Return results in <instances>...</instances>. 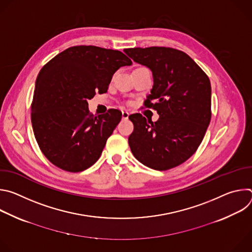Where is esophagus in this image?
Returning <instances> with one entry per match:
<instances>
[{"instance_id":"obj_1","label":"esophagus","mask_w":252,"mask_h":252,"mask_svg":"<svg viewBox=\"0 0 252 252\" xmlns=\"http://www.w3.org/2000/svg\"><path fill=\"white\" fill-rule=\"evenodd\" d=\"M128 116H129V114H128L127 112H123V113H122V117H123L124 120H127V119H128Z\"/></svg>"}]
</instances>
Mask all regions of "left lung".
Masks as SVG:
<instances>
[{"instance_id":"left-lung-1","label":"left lung","mask_w":252,"mask_h":252,"mask_svg":"<svg viewBox=\"0 0 252 252\" xmlns=\"http://www.w3.org/2000/svg\"><path fill=\"white\" fill-rule=\"evenodd\" d=\"M125 53L152 70L154 86L145 102L159 116L155 123L140 114L128 117L134 126L128 136L132 155L156 170L182 164L196 152L210 123L208 77L189 55L175 49L133 48Z\"/></svg>"}]
</instances>
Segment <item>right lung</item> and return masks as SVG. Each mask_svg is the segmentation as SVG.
Returning a JSON list of instances; mask_svg holds the SVG:
<instances>
[{
  "instance_id": "1",
  "label": "right lung",
  "mask_w": 252,
  "mask_h": 252,
  "mask_svg": "<svg viewBox=\"0 0 252 252\" xmlns=\"http://www.w3.org/2000/svg\"><path fill=\"white\" fill-rule=\"evenodd\" d=\"M131 61L122 52L71 47L43 66L35 81L31 120L45 157L56 166L80 172L100 157L122 120L119 110L94 117L88 100L106 93L116 71Z\"/></svg>"
}]
</instances>
